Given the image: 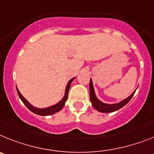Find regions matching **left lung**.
<instances>
[{
  "label": "left lung",
  "mask_w": 154,
  "mask_h": 154,
  "mask_svg": "<svg viewBox=\"0 0 154 154\" xmlns=\"http://www.w3.org/2000/svg\"><path fill=\"white\" fill-rule=\"evenodd\" d=\"M89 88H90V99L91 101L92 106L97 110L101 112H112L121 109V108L123 107L125 105H126L129 102V100L132 98L133 95L135 93V91H134L128 97H127L125 100H122L119 103H114V104H108V103H103V102H101L97 98L94 93V90L93 82H92L91 79L90 80V85H89Z\"/></svg>",
  "instance_id": "1"
}]
</instances>
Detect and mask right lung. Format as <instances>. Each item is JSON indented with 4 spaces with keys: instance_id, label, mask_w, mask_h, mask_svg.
<instances>
[{
    "instance_id": "add662e5",
    "label": "right lung",
    "mask_w": 154,
    "mask_h": 154,
    "mask_svg": "<svg viewBox=\"0 0 154 154\" xmlns=\"http://www.w3.org/2000/svg\"><path fill=\"white\" fill-rule=\"evenodd\" d=\"M75 78L72 79L69 82H68L67 84L66 88V91H65V95H64L63 98L62 100H60V102H58L57 104L55 105H53V106H49V107H47V108H36L35 106H33L32 105H31L27 100L25 99L24 97L20 94V91L18 90V88H17V93H18L19 97L21 99V100L23 101V103H24L25 105L26 106V107L29 109V110L32 111V112H34V113L37 114V115H40V116H50V115H52V114H54L55 112H59L60 110L63 109V107L65 105L66 101L67 100V97H68V94H69V88H70V85H71L72 82L74 80Z\"/></svg>"
}]
</instances>
